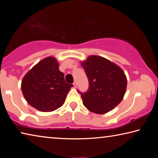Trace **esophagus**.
I'll use <instances>...</instances> for the list:
<instances>
[{
	"instance_id": "34e87169",
	"label": "esophagus",
	"mask_w": 158,
	"mask_h": 158,
	"mask_svg": "<svg viewBox=\"0 0 158 158\" xmlns=\"http://www.w3.org/2000/svg\"><path fill=\"white\" fill-rule=\"evenodd\" d=\"M73 85H74V88H77V82H74V83H73Z\"/></svg>"
}]
</instances>
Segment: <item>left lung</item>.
I'll use <instances>...</instances> for the list:
<instances>
[{
	"mask_svg": "<svg viewBox=\"0 0 158 158\" xmlns=\"http://www.w3.org/2000/svg\"><path fill=\"white\" fill-rule=\"evenodd\" d=\"M81 65L89 79V88L81 94L89 111L104 114L122 101L126 91L127 78L123 69L105 58L90 56Z\"/></svg>",
	"mask_w": 158,
	"mask_h": 158,
	"instance_id": "1",
	"label": "left lung"
}]
</instances>
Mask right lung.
Masks as SVG:
<instances>
[{
    "label": "right lung",
    "instance_id": "add662e5",
    "mask_svg": "<svg viewBox=\"0 0 158 158\" xmlns=\"http://www.w3.org/2000/svg\"><path fill=\"white\" fill-rule=\"evenodd\" d=\"M66 83L64 74L54 57L42 60L26 73L21 81V90L31 106L42 112L54 111L65 102L73 87Z\"/></svg>",
    "mask_w": 158,
    "mask_h": 158
}]
</instances>
